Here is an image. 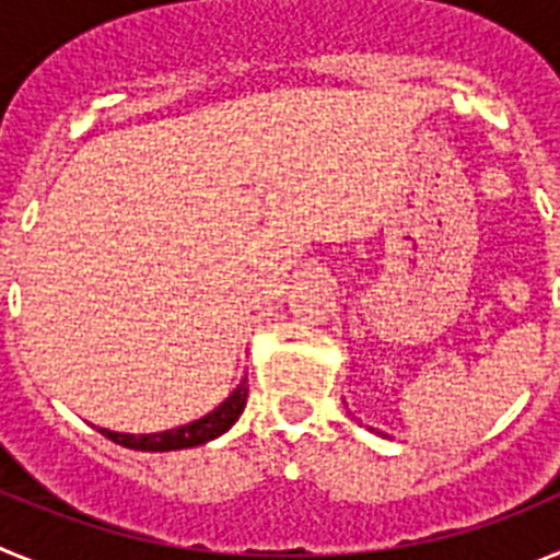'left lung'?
Returning a JSON list of instances; mask_svg holds the SVG:
<instances>
[{
  "instance_id": "1",
  "label": "left lung",
  "mask_w": 560,
  "mask_h": 560,
  "mask_svg": "<svg viewBox=\"0 0 560 560\" xmlns=\"http://www.w3.org/2000/svg\"><path fill=\"white\" fill-rule=\"evenodd\" d=\"M370 429V427H368ZM370 432H375V429H370ZM375 434H381V432H375ZM384 438H387V434H384Z\"/></svg>"
}]
</instances>
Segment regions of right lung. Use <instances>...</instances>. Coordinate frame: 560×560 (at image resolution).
<instances>
[{
    "label": "right lung",
    "instance_id": "1",
    "mask_svg": "<svg viewBox=\"0 0 560 560\" xmlns=\"http://www.w3.org/2000/svg\"><path fill=\"white\" fill-rule=\"evenodd\" d=\"M246 395H249V384L246 378H241L235 389L230 393V398L224 404L207 412L205 418L185 423V427L165 429V432L153 434H126V432H112V429H97L103 438L120 443V446L133 448V452H179V448H192L201 446L207 440H215L226 432V429L241 418L246 407Z\"/></svg>",
    "mask_w": 560,
    "mask_h": 560
}]
</instances>
